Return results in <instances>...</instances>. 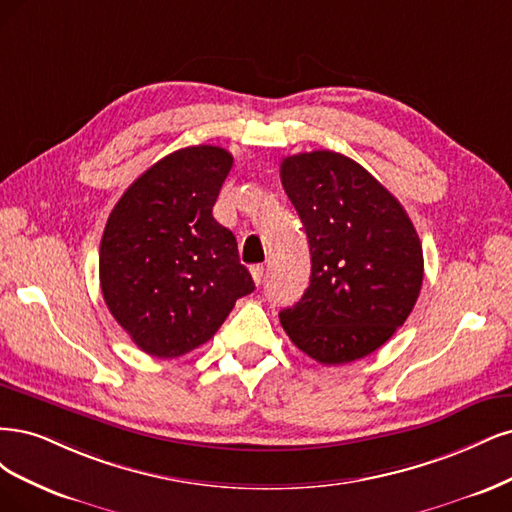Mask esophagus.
Here are the masks:
<instances>
[{
	"label": "esophagus",
	"mask_w": 512,
	"mask_h": 512,
	"mask_svg": "<svg viewBox=\"0 0 512 512\" xmlns=\"http://www.w3.org/2000/svg\"><path fill=\"white\" fill-rule=\"evenodd\" d=\"M251 274H253L255 285H261V283H263V266H253V268H251Z\"/></svg>",
	"instance_id": "34e87169"
}]
</instances>
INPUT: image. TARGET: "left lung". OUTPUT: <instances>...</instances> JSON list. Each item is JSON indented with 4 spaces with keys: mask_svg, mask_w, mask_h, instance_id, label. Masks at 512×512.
Instances as JSON below:
<instances>
[{
    "mask_svg": "<svg viewBox=\"0 0 512 512\" xmlns=\"http://www.w3.org/2000/svg\"><path fill=\"white\" fill-rule=\"evenodd\" d=\"M280 180L310 246V285L280 310L291 342L325 366L361 359L404 325L423 283L406 210L357 161L334 151L285 157Z\"/></svg>",
    "mask_w": 512,
    "mask_h": 512,
    "instance_id": "obj_1",
    "label": "left lung"
}]
</instances>
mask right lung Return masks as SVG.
I'll use <instances>...</instances> for the list:
<instances>
[{"label":"right lung","instance_id":"1","mask_svg":"<svg viewBox=\"0 0 512 512\" xmlns=\"http://www.w3.org/2000/svg\"><path fill=\"white\" fill-rule=\"evenodd\" d=\"M232 163L221 146L180 148L138 176L110 212L102 293L148 355L172 359L202 346L255 289L236 236L212 217Z\"/></svg>","mask_w":512,"mask_h":512}]
</instances>
